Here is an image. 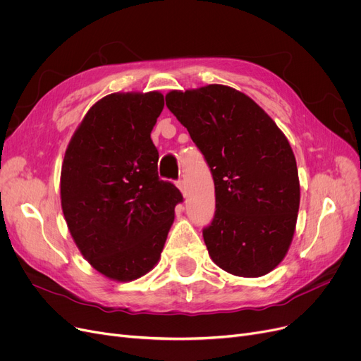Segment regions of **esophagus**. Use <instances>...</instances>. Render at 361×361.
I'll use <instances>...</instances> for the list:
<instances>
[{
  "instance_id": "obj_1",
  "label": "esophagus",
  "mask_w": 361,
  "mask_h": 361,
  "mask_svg": "<svg viewBox=\"0 0 361 361\" xmlns=\"http://www.w3.org/2000/svg\"><path fill=\"white\" fill-rule=\"evenodd\" d=\"M177 187L180 188V192L183 193V196L187 195V185H185V183H184L183 180H178V181H177Z\"/></svg>"
}]
</instances>
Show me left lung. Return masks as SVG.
<instances>
[{
	"label": "left lung",
	"mask_w": 361,
	"mask_h": 361,
	"mask_svg": "<svg viewBox=\"0 0 361 361\" xmlns=\"http://www.w3.org/2000/svg\"><path fill=\"white\" fill-rule=\"evenodd\" d=\"M165 101L214 177L216 211L203 230L211 259L235 276L269 274L290 249L300 206L297 162L286 135L230 86L171 90Z\"/></svg>",
	"instance_id": "left-lung-1"
}]
</instances>
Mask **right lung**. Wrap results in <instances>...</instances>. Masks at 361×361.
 I'll return each mask as SVG.
<instances>
[{
	"instance_id": "1",
	"label": "right lung",
	"mask_w": 361,
	"mask_h": 361,
	"mask_svg": "<svg viewBox=\"0 0 361 361\" xmlns=\"http://www.w3.org/2000/svg\"><path fill=\"white\" fill-rule=\"evenodd\" d=\"M164 109L159 92L111 93L82 120L61 166V207L83 257L106 278L135 281L155 268L178 188L158 177L150 139Z\"/></svg>"
}]
</instances>
